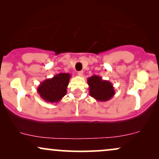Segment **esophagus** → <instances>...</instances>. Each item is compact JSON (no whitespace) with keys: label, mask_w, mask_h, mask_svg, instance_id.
<instances>
[{"label":"esophagus","mask_w":159,"mask_h":159,"mask_svg":"<svg viewBox=\"0 0 159 159\" xmlns=\"http://www.w3.org/2000/svg\"><path fill=\"white\" fill-rule=\"evenodd\" d=\"M78 75L79 76L83 75V71H79V72H78Z\"/></svg>","instance_id":"obj_1"}]
</instances>
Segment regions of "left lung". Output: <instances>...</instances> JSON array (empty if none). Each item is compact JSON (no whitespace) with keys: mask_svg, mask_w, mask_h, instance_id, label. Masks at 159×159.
<instances>
[{"mask_svg":"<svg viewBox=\"0 0 159 159\" xmlns=\"http://www.w3.org/2000/svg\"><path fill=\"white\" fill-rule=\"evenodd\" d=\"M87 84L89 85L90 95L97 101H108L115 95L112 84L106 80H103L100 76L93 75L88 78Z\"/></svg>","mask_w":159,"mask_h":159,"instance_id":"8db88e82","label":"left lung"}]
</instances>
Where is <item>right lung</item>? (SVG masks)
Masks as SVG:
<instances>
[{"mask_svg":"<svg viewBox=\"0 0 159 159\" xmlns=\"http://www.w3.org/2000/svg\"><path fill=\"white\" fill-rule=\"evenodd\" d=\"M70 78L69 73H59L52 78L45 79L38 87V93L47 102H59L66 94Z\"/></svg>","mask_w":159,"mask_h":159,"instance_id":"obj_1","label":"right lung"}]
</instances>
